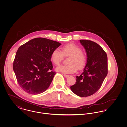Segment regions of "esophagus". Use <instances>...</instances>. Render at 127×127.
<instances>
[{
	"mask_svg": "<svg viewBox=\"0 0 127 127\" xmlns=\"http://www.w3.org/2000/svg\"><path fill=\"white\" fill-rule=\"evenodd\" d=\"M64 76L65 77H66V78H67V77H68L69 76V75H67V74H64Z\"/></svg>",
	"mask_w": 127,
	"mask_h": 127,
	"instance_id": "1",
	"label": "esophagus"
}]
</instances>
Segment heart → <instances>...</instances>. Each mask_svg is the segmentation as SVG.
Masks as SVG:
<instances>
[{
    "label": "heart",
    "mask_w": 127,
    "mask_h": 127,
    "mask_svg": "<svg viewBox=\"0 0 127 127\" xmlns=\"http://www.w3.org/2000/svg\"><path fill=\"white\" fill-rule=\"evenodd\" d=\"M67 61L68 64L62 65L57 67L56 70L64 73H72L75 72L77 68L81 70L84 68L87 64L86 54L82 51L80 46L69 43L62 47V51L58 49L54 50L51 54V59L56 65L60 64L64 57H69Z\"/></svg>",
    "instance_id": "1"
}]
</instances>
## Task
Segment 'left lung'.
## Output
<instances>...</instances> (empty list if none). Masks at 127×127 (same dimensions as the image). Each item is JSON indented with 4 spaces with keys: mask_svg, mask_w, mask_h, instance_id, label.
Returning <instances> with one entry per match:
<instances>
[{
    "mask_svg": "<svg viewBox=\"0 0 127 127\" xmlns=\"http://www.w3.org/2000/svg\"><path fill=\"white\" fill-rule=\"evenodd\" d=\"M80 42L87 52V64L70 88L76 95L87 97L96 92L101 87L108 72L107 57L102 48L95 42L87 40H81Z\"/></svg>",
    "mask_w": 127,
    "mask_h": 127,
    "instance_id": "obj_1",
    "label": "left lung"
}]
</instances>
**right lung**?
Instances as JSON below:
<instances>
[{"instance_id": "1", "label": "right lung", "mask_w": 127, "mask_h": 127, "mask_svg": "<svg viewBox=\"0 0 127 127\" xmlns=\"http://www.w3.org/2000/svg\"><path fill=\"white\" fill-rule=\"evenodd\" d=\"M61 45L56 41L36 38L19 48L13 68L18 83L24 91L37 95L46 90L56 73L53 71L51 54Z\"/></svg>"}]
</instances>
